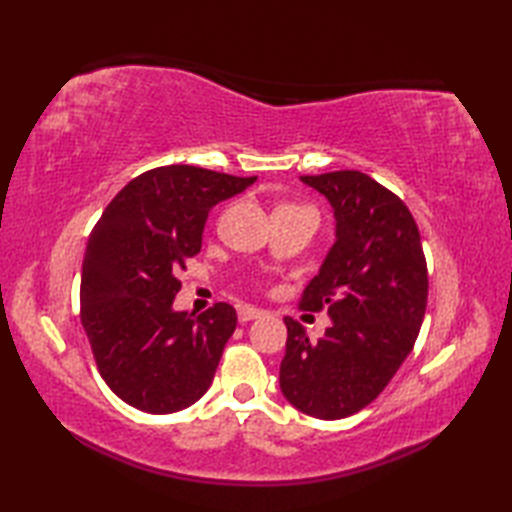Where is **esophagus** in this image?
<instances>
[{
  "mask_svg": "<svg viewBox=\"0 0 512 512\" xmlns=\"http://www.w3.org/2000/svg\"><path fill=\"white\" fill-rule=\"evenodd\" d=\"M264 314V310H259L255 306H239L237 308V319L239 323H246V321H253V319H259Z\"/></svg>",
  "mask_w": 512,
  "mask_h": 512,
  "instance_id": "obj_1",
  "label": "esophagus"
}]
</instances>
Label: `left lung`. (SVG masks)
<instances>
[{
	"mask_svg": "<svg viewBox=\"0 0 512 512\" xmlns=\"http://www.w3.org/2000/svg\"><path fill=\"white\" fill-rule=\"evenodd\" d=\"M301 180L330 200L336 242L299 308H325L332 325L310 341L299 321L284 319L279 387L308 416L341 420L367 407L413 350L427 310V259L407 204L367 173Z\"/></svg>",
	"mask_w": 512,
	"mask_h": 512,
	"instance_id": "1",
	"label": "left lung"
}]
</instances>
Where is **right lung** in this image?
<instances>
[{"label": "right lung", "mask_w": 512, "mask_h": 512, "mask_svg": "<svg viewBox=\"0 0 512 512\" xmlns=\"http://www.w3.org/2000/svg\"><path fill=\"white\" fill-rule=\"evenodd\" d=\"M255 180L191 165L149 169L116 193L92 228L81 323L99 374L127 405L173 413L211 387L237 314L228 303L198 317L176 312V275L200 253L213 206Z\"/></svg>", "instance_id": "right-lung-1"}]
</instances>
